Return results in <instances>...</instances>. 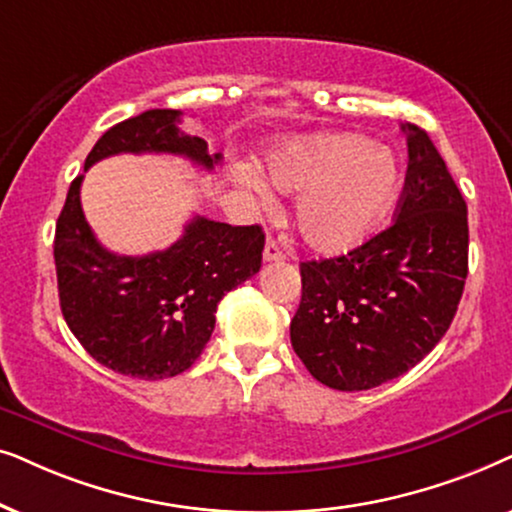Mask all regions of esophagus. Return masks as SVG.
Instances as JSON below:
<instances>
[{
	"label": "esophagus",
	"mask_w": 512,
	"mask_h": 512,
	"mask_svg": "<svg viewBox=\"0 0 512 512\" xmlns=\"http://www.w3.org/2000/svg\"><path fill=\"white\" fill-rule=\"evenodd\" d=\"M281 260H285L283 248L274 241V238H269L267 245H264V262H281Z\"/></svg>",
	"instance_id": "esophagus-1"
}]
</instances>
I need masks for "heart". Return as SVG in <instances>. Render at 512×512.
I'll list each match as a JSON object with an SVG mask.
<instances>
[{"label": "heart", "instance_id": "obj_1", "mask_svg": "<svg viewBox=\"0 0 512 512\" xmlns=\"http://www.w3.org/2000/svg\"><path fill=\"white\" fill-rule=\"evenodd\" d=\"M267 177L285 194H302L295 229L309 248L344 252L370 238L403 187V163L391 149L360 133L297 138L267 159ZM241 180L257 194L267 187L252 170Z\"/></svg>", "mask_w": 512, "mask_h": 512}]
</instances>
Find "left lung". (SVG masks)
<instances>
[{"instance_id": "obj_1", "label": "left lung", "mask_w": 512, "mask_h": 512, "mask_svg": "<svg viewBox=\"0 0 512 512\" xmlns=\"http://www.w3.org/2000/svg\"><path fill=\"white\" fill-rule=\"evenodd\" d=\"M405 187L391 227L330 260L299 264L292 349L337 391L381 386L433 351L468 276V208L424 128L405 124Z\"/></svg>"}]
</instances>
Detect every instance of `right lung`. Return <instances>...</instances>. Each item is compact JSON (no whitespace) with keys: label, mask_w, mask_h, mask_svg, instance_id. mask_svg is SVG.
I'll use <instances>...</instances> for the list:
<instances>
[{"label":"right lung","mask_w":512,"mask_h":512,"mask_svg":"<svg viewBox=\"0 0 512 512\" xmlns=\"http://www.w3.org/2000/svg\"><path fill=\"white\" fill-rule=\"evenodd\" d=\"M177 109H147L112 126L86 156L84 170L114 154H177L213 170L222 154L177 128ZM74 177L56 222L58 295L79 344L109 370L156 381L182 374L206 349L220 299L262 267L260 224H231L196 215L166 250L128 257L98 243L81 210Z\"/></svg>","instance_id":"add662e5"}]
</instances>
